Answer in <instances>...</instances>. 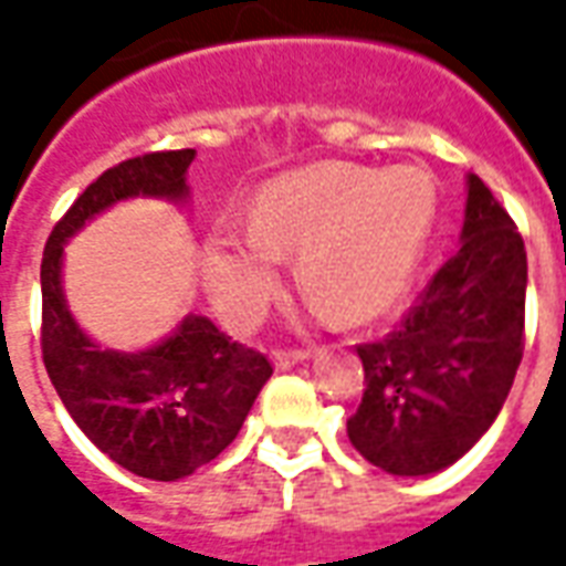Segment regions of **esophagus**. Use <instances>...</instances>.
<instances>
[{"mask_svg":"<svg viewBox=\"0 0 566 566\" xmlns=\"http://www.w3.org/2000/svg\"><path fill=\"white\" fill-rule=\"evenodd\" d=\"M312 357V352L308 348H279V352H272V364L279 369H287L294 367V364H303V360H308Z\"/></svg>","mask_w":566,"mask_h":566,"instance_id":"esophagus-1","label":"esophagus"}]
</instances>
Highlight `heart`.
Here are the masks:
<instances>
[{
    "mask_svg": "<svg viewBox=\"0 0 566 566\" xmlns=\"http://www.w3.org/2000/svg\"><path fill=\"white\" fill-rule=\"evenodd\" d=\"M437 218V187L421 169L327 166L260 190L245 230H214L202 272L214 306L251 327L282 284L284 254H300V284L318 315L345 324L379 318L406 294Z\"/></svg>",
    "mask_w": 566,
    "mask_h": 566,
    "instance_id": "b5f03b06",
    "label": "heart"
}]
</instances>
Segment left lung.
I'll return each mask as SVG.
<instances>
[{
	"label": "left lung",
	"mask_w": 566,
	"mask_h": 566,
	"mask_svg": "<svg viewBox=\"0 0 566 566\" xmlns=\"http://www.w3.org/2000/svg\"><path fill=\"white\" fill-rule=\"evenodd\" d=\"M527 254L506 209L467 178L458 254L430 279L400 327L357 345L364 400L348 439L373 467L430 475L494 424L522 364Z\"/></svg>",
	"instance_id": "1"
}]
</instances>
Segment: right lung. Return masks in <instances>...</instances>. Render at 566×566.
Segmentation results:
<instances>
[{"instance_id": "obj_1", "label": "right lung", "mask_w": 566, "mask_h": 566, "mask_svg": "<svg viewBox=\"0 0 566 566\" xmlns=\"http://www.w3.org/2000/svg\"><path fill=\"white\" fill-rule=\"evenodd\" d=\"M193 157V148L154 150L105 169L56 221L42 258V357L60 400L96 449L157 482L197 473L233 442L272 364L202 315L145 352L103 348L72 318L60 270L69 239L120 199L190 197Z\"/></svg>"}]
</instances>
